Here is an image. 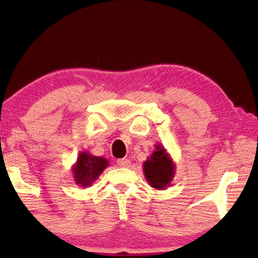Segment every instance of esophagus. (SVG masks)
I'll list each match as a JSON object with an SVG mask.
<instances>
[{"mask_svg":"<svg viewBox=\"0 0 258 258\" xmlns=\"http://www.w3.org/2000/svg\"><path fill=\"white\" fill-rule=\"evenodd\" d=\"M117 164H118V167H121V168H129L130 161L128 160V158H119V160H117Z\"/></svg>","mask_w":258,"mask_h":258,"instance_id":"1","label":"esophagus"}]
</instances>
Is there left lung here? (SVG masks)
<instances>
[{
  "instance_id": "1",
  "label": "left lung",
  "mask_w": 258,
  "mask_h": 258,
  "mask_svg": "<svg viewBox=\"0 0 258 258\" xmlns=\"http://www.w3.org/2000/svg\"><path fill=\"white\" fill-rule=\"evenodd\" d=\"M176 165L162 144H156L154 153L144 161L143 171L151 188L164 190L175 177Z\"/></svg>"
}]
</instances>
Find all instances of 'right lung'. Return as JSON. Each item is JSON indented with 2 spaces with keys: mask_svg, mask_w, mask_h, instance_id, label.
Returning a JSON list of instances; mask_svg holds the SVG:
<instances>
[{
  "mask_svg": "<svg viewBox=\"0 0 258 258\" xmlns=\"http://www.w3.org/2000/svg\"><path fill=\"white\" fill-rule=\"evenodd\" d=\"M109 165V161L104 157L94 156L88 151H82L77 157L76 163L73 165L72 171L74 181L82 188L93 185L104 169Z\"/></svg>",
  "mask_w": 258,
  "mask_h": 258,
  "instance_id": "add662e5",
  "label": "right lung"
}]
</instances>
